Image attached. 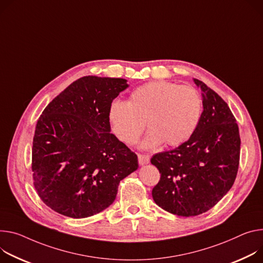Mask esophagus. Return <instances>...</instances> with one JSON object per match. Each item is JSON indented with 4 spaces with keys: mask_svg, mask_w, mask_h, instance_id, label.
Instances as JSON below:
<instances>
[{
    "mask_svg": "<svg viewBox=\"0 0 263 263\" xmlns=\"http://www.w3.org/2000/svg\"><path fill=\"white\" fill-rule=\"evenodd\" d=\"M138 162L140 165H145L150 162V156L145 154H138Z\"/></svg>",
    "mask_w": 263,
    "mask_h": 263,
    "instance_id": "34e87169",
    "label": "esophagus"
}]
</instances>
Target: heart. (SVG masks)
Returning a JSON list of instances; mask_svg holds the SVG:
<instances>
[{
	"instance_id": "1",
	"label": "heart",
	"mask_w": 263,
	"mask_h": 263,
	"mask_svg": "<svg viewBox=\"0 0 263 263\" xmlns=\"http://www.w3.org/2000/svg\"><path fill=\"white\" fill-rule=\"evenodd\" d=\"M202 112V99L191 86L157 81L134 89L129 101H113L108 118L113 133L126 145H134L145 129L144 149L162 142L174 147L187 140L196 130Z\"/></svg>"
}]
</instances>
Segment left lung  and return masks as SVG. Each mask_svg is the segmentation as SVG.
<instances>
[{
  "label": "left lung",
  "mask_w": 263,
  "mask_h": 263,
  "mask_svg": "<svg viewBox=\"0 0 263 263\" xmlns=\"http://www.w3.org/2000/svg\"><path fill=\"white\" fill-rule=\"evenodd\" d=\"M203 111L199 124L179 147L151 158L160 173L155 203L178 216H196L216 204L232 187L239 165L240 136L228 104L199 80Z\"/></svg>",
  "instance_id": "8db88e82"
}]
</instances>
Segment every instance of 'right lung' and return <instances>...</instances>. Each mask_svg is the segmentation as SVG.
Instances as JSON below:
<instances>
[{"mask_svg": "<svg viewBox=\"0 0 263 263\" xmlns=\"http://www.w3.org/2000/svg\"><path fill=\"white\" fill-rule=\"evenodd\" d=\"M127 80L88 76L69 85L40 116L32 142L33 184L53 211L85 218L107 209L137 155L111 133L108 110Z\"/></svg>", "mask_w": 263, "mask_h": 263, "instance_id": "obj_1", "label": "right lung"}]
</instances>
